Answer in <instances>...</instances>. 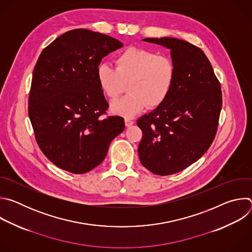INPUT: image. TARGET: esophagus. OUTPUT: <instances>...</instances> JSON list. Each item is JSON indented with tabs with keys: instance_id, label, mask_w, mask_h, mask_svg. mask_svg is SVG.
I'll use <instances>...</instances> for the list:
<instances>
[{
	"instance_id": "1",
	"label": "esophagus",
	"mask_w": 252,
	"mask_h": 252,
	"mask_svg": "<svg viewBox=\"0 0 252 252\" xmlns=\"http://www.w3.org/2000/svg\"><path fill=\"white\" fill-rule=\"evenodd\" d=\"M134 124V122L132 121V120H130L129 118H126L125 119V125H126V126H132Z\"/></svg>"
}]
</instances>
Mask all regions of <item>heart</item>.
<instances>
[{
    "mask_svg": "<svg viewBox=\"0 0 252 252\" xmlns=\"http://www.w3.org/2000/svg\"><path fill=\"white\" fill-rule=\"evenodd\" d=\"M115 64L100 63L95 79L100 91L116 99L128 83L129 94L112 103L114 114L132 118L149 105L160 106L170 95L176 81L174 61L165 55L136 47H128L115 58Z\"/></svg>",
    "mask_w": 252,
    "mask_h": 252,
    "instance_id": "b5f03b06",
    "label": "heart"
}]
</instances>
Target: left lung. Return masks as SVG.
I'll return each mask as SVG.
<instances>
[{
    "label": "left lung",
    "mask_w": 252,
    "mask_h": 252,
    "mask_svg": "<svg viewBox=\"0 0 252 252\" xmlns=\"http://www.w3.org/2000/svg\"><path fill=\"white\" fill-rule=\"evenodd\" d=\"M143 41L170 49L177 68L168 98L136 122L142 131L141 164L155 174L170 175L195 162L211 146L222 106L220 83L198 47L175 38Z\"/></svg>",
    "instance_id": "1"
}]
</instances>
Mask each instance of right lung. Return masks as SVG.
I'll return each mask as SVG.
<instances>
[{
    "label": "right lung",
    "instance_id": "obj_1",
    "mask_svg": "<svg viewBox=\"0 0 252 252\" xmlns=\"http://www.w3.org/2000/svg\"><path fill=\"white\" fill-rule=\"evenodd\" d=\"M123 44L100 32L71 30L41 53L32 71L28 113L43 154L58 167L86 173L105 158L125 128L109 109L95 70L101 59Z\"/></svg>",
    "mask_w": 252,
    "mask_h": 252
}]
</instances>
